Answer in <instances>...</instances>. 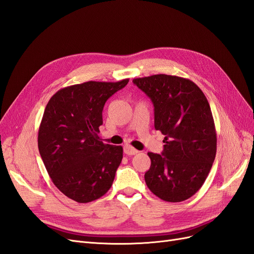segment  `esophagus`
Returning a JSON list of instances; mask_svg holds the SVG:
<instances>
[{"label": "esophagus", "instance_id": "obj_1", "mask_svg": "<svg viewBox=\"0 0 254 254\" xmlns=\"http://www.w3.org/2000/svg\"><path fill=\"white\" fill-rule=\"evenodd\" d=\"M124 152L126 153V155H128V156H133V155H135V153H137L139 151H137L135 148H133L132 146H130V145H125V147H124Z\"/></svg>", "mask_w": 254, "mask_h": 254}]
</instances>
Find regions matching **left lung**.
Returning a JSON list of instances; mask_svg holds the SVG:
<instances>
[{"label": "left lung", "mask_w": 254, "mask_h": 254, "mask_svg": "<svg viewBox=\"0 0 254 254\" xmlns=\"http://www.w3.org/2000/svg\"><path fill=\"white\" fill-rule=\"evenodd\" d=\"M155 107V128L165 135L162 155L148 152V189L180 202L200 190L216 156L217 137L209 102L195 82L175 75L134 78Z\"/></svg>", "instance_id": "8db88e82"}]
</instances>
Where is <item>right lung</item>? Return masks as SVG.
Wrapping results in <instances>:
<instances>
[{
    "label": "right lung",
    "instance_id": "right-lung-1",
    "mask_svg": "<svg viewBox=\"0 0 254 254\" xmlns=\"http://www.w3.org/2000/svg\"><path fill=\"white\" fill-rule=\"evenodd\" d=\"M129 79L87 81L60 89L49 101L38 131V148L56 188L72 200L91 202L112 186L123 147L99 139L105 103Z\"/></svg>",
    "mask_w": 254,
    "mask_h": 254
}]
</instances>
